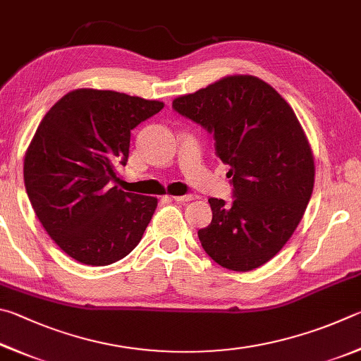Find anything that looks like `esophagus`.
Segmentation results:
<instances>
[{
    "mask_svg": "<svg viewBox=\"0 0 361 361\" xmlns=\"http://www.w3.org/2000/svg\"><path fill=\"white\" fill-rule=\"evenodd\" d=\"M174 201H177V203H187V201H193L197 200L198 197L197 195H180V197H171Z\"/></svg>",
    "mask_w": 361,
    "mask_h": 361,
    "instance_id": "obj_1",
    "label": "esophagus"
}]
</instances>
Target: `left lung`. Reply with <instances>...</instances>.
<instances>
[{"instance_id":"8db88e82","label":"left lung","mask_w":361,"mask_h":361,"mask_svg":"<svg viewBox=\"0 0 361 361\" xmlns=\"http://www.w3.org/2000/svg\"><path fill=\"white\" fill-rule=\"evenodd\" d=\"M173 107L211 133L230 166L235 200L209 198L212 222L198 231L201 245L226 269L260 268L292 238L312 195L314 155L300 120L273 87L249 74L177 97Z\"/></svg>"}]
</instances>
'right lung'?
<instances>
[{
  "instance_id": "obj_1",
  "label": "right lung",
  "mask_w": 361,
  "mask_h": 361,
  "mask_svg": "<svg viewBox=\"0 0 361 361\" xmlns=\"http://www.w3.org/2000/svg\"><path fill=\"white\" fill-rule=\"evenodd\" d=\"M163 106L78 88L41 120L25 154V188L47 235L75 262L106 267L141 241L158 200L109 187V180L128 161L131 130Z\"/></svg>"
}]
</instances>
